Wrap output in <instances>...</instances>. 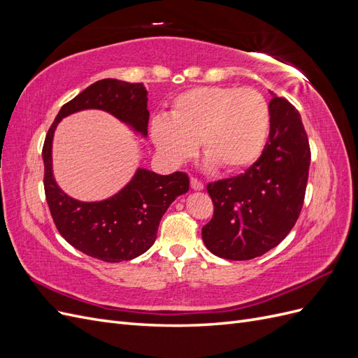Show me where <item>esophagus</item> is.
<instances>
[{
    "mask_svg": "<svg viewBox=\"0 0 358 358\" xmlns=\"http://www.w3.org/2000/svg\"><path fill=\"white\" fill-rule=\"evenodd\" d=\"M191 188L196 189V191H201L204 188V185H203L201 180H199L196 178H191Z\"/></svg>",
    "mask_w": 358,
    "mask_h": 358,
    "instance_id": "34e87169",
    "label": "esophagus"
}]
</instances>
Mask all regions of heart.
Here are the masks:
<instances>
[{"label": "heart", "instance_id": "1", "mask_svg": "<svg viewBox=\"0 0 358 358\" xmlns=\"http://www.w3.org/2000/svg\"><path fill=\"white\" fill-rule=\"evenodd\" d=\"M270 129V109L264 95L254 88L200 86L179 94L170 117L158 116L150 134L162 155L185 161L203 154L222 170L237 171L258 159Z\"/></svg>", "mask_w": 358, "mask_h": 358}]
</instances>
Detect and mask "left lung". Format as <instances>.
<instances>
[{"mask_svg": "<svg viewBox=\"0 0 358 358\" xmlns=\"http://www.w3.org/2000/svg\"><path fill=\"white\" fill-rule=\"evenodd\" d=\"M270 94V134L262 157L242 175L206 187L213 216L203 227V242L212 254L234 262L263 255L282 242L305 201L308 134L296 107Z\"/></svg>", "mask_w": 358, "mask_h": 358, "instance_id": "obj_1", "label": "left lung"}]
</instances>
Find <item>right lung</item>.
Wrapping results in <instances>:
<instances>
[{
	"label": "right lung",
	"mask_w": 358,
	"mask_h": 358,
	"mask_svg": "<svg viewBox=\"0 0 358 358\" xmlns=\"http://www.w3.org/2000/svg\"><path fill=\"white\" fill-rule=\"evenodd\" d=\"M83 109H101L148 134V96L142 83L103 79L61 107L43 145L45 194L59 234L83 254L106 263L128 262L146 252L157 239L167 208L189 188L187 173L169 176L138 169L133 180L104 201L82 203L69 197L52 175V138L64 116Z\"/></svg>",
	"instance_id": "1"
}]
</instances>
